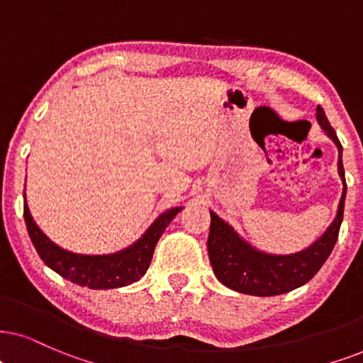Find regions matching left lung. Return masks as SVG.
Listing matches in <instances>:
<instances>
[{"mask_svg": "<svg viewBox=\"0 0 363 363\" xmlns=\"http://www.w3.org/2000/svg\"><path fill=\"white\" fill-rule=\"evenodd\" d=\"M315 117L325 135L332 139L338 150L337 169L343 189L333 221L325 229L323 235L305 250L290 255H274L255 247L245 238L240 236V233L231 224L219 218L214 211H209V261L216 278L224 286L253 296L283 295V293H288L308 283L332 253L335 242H337L338 231H340L343 208H345L347 184L345 171H343L342 164L343 149L337 132L330 125L322 107H316Z\"/></svg>", "mask_w": 363, "mask_h": 363, "instance_id": "8db88e82", "label": "left lung"}]
</instances>
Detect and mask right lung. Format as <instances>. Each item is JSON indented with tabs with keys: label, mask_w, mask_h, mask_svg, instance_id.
<instances>
[{
	"label": "right lung",
	"mask_w": 363,
	"mask_h": 363,
	"mask_svg": "<svg viewBox=\"0 0 363 363\" xmlns=\"http://www.w3.org/2000/svg\"><path fill=\"white\" fill-rule=\"evenodd\" d=\"M25 197V223L31 242L36 247V253L43 259V263L52 268L55 273L80 286L91 290H110V288H122L144 277L147 272L150 259H152L155 245L159 238L166 231V228L176 218L182 206H176L164 211L154 219V223L145 229L144 235L135 240L132 245L121 251L108 255H82L73 253L65 247L58 246L45 235L35 223L30 213Z\"/></svg>",
	"instance_id": "1"
}]
</instances>
